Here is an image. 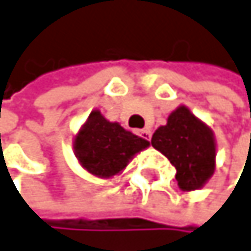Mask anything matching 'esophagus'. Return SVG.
<instances>
[{"mask_svg":"<svg viewBox=\"0 0 251 251\" xmlns=\"http://www.w3.org/2000/svg\"><path fill=\"white\" fill-rule=\"evenodd\" d=\"M138 132H140V135H141L143 138H146V140L151 141V137H152V131H151V129L144 128V129H141V131H138Z\"/></svg>","mask_w":251,"mask_h":251,"instance_id":"34e87169","label":"esophagus"}]
</instances>
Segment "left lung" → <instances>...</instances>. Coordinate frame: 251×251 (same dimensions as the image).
<instances>
[{
    "mask_svg": "<svg viewBox=\"0 0 251 251\" xmlns=\"http://www.w3.org/2000/svg\"><path fill=\"white\" fill-rule=\"evenodd\" d=\"M151 143L175 166L182 191L200 190L215 172L214 132L185 105L170 113L167 123L153 132Z\"/></svg>",
    "mask_w": 251,
    "mask_h": 251,
    "instance_id": "1",
    "label": "left lung"
}]
</instances>
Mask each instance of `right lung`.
Here are the masks:
<instances>
[{"instance_id":"1","label":"right lung","mask_w":251,"mask_h":251,"mask_svg":"<svg viewBox=\"0 0 251 251\" xmlns=\"http://www.w3.org/2000/svg\"><path fill=\"white\" fill-rule=\"evenodd\" d=\"M149 148V141L120 123L107 120L93 110L74 138V151L81 167L100 179H111L122 173L129 161Z\"/></svg>"}]
</instances>
